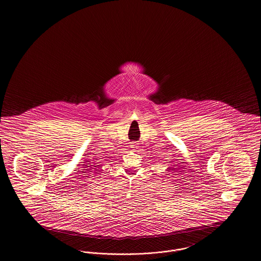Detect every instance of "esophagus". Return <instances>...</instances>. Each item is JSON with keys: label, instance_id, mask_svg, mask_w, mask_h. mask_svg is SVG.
<instances>
[{"label": "esophagus", "instance_id": "34e87169", "mask_svg": "<svg viewBox=\"0 0 261 261\" xmlns=\"http://www.w3.org/2000/svg\"><path fill=\"white\" fill-rule=\"evenodd\" d=\"M138 144H136V143H133V145H131V149H132V150H134V151H137L136 149H138Z\"/></svg>", "mask_w": 261, "mask_h": 261}]
</instances>
